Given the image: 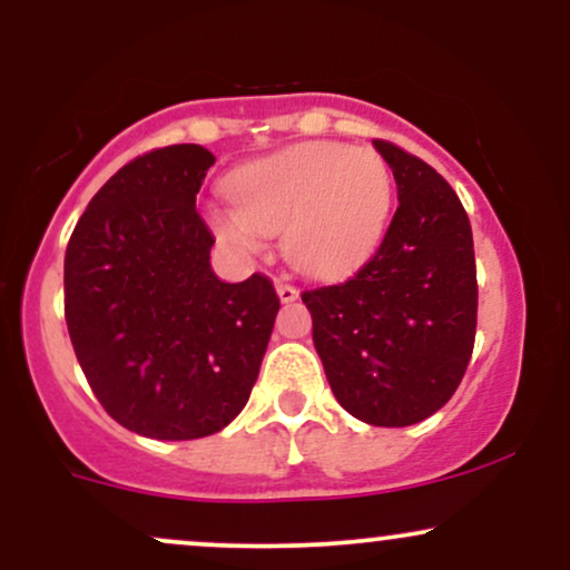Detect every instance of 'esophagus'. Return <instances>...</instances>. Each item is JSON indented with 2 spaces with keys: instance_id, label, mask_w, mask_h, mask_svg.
<instances>
[{
  "instance_id": "esophagus-1",
  "label": "esophagus",
  "mask_w": 570,
  "mask_h": 570,
  "mask_svg": "<svg viewBox=\"0 0 570 570\" xmlns=\"http://www.w3.org/2000/svg\"><path fill=\"white\" fill-rule=\"evenodd\" d=\"M276 292L281 303H294L299 297V289L294 284H286V281H276Z\"/></svg>"
}]
</instances>
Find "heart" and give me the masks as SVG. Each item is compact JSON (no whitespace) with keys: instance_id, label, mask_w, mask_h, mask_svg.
<instances>
[{"instance_id":"obj_1","label":"heart","mask_w":570,"mask_h":570,"mask_svg":"<svg viewBox=\"0 0 570 570\" xmlns=\"http://www.w3.org/2000/svg\"><path fill=\"white\" fill-rule=\"evenodd\" d=\"M233 206L214 208L222 240L257 252L284 230L286 259L318 278L351 273L381 244L394 174L377 149L305 141L238 168L227 179Z\"/></svg>"}]
</instances>
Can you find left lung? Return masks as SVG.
Here are the masks:
<instances>
[{"label": "left lung", "mask_w": 570, "mask_h": 570, "mask_svg": "<svg viewBox=\"0 0 570 570\" xmlns=\"http://www.w3.org/2000/svg\"><path fill=\"white\" fill-rule=\"evenodd\" d=\"M399 206L356 276L303 292L332 394L370 426H412L455 394L476 335L472 225L429 163L375 139Z\"/></svg>", "instance_id": "1"}]
</instances>
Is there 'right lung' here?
I'll use <instances>...</instances> for the list:
<instances>
[{"mask_svg":"<svg viewBox=\"0 0 570 570\" xmlns=\"http://www.w3.org/2000/svg\"><path fill=\"white\" fill-rule=\"evenodd\" d=\"M214 166L171 144L122 166L77 222L63 316L101 407L149 440H200L244 410L278 313L273 281L214 276L195 195Z\"/></svg>","mask_w":570,"mask_h":570,"instance_id":"add662e5","label":"right lung"}]
</instances>
